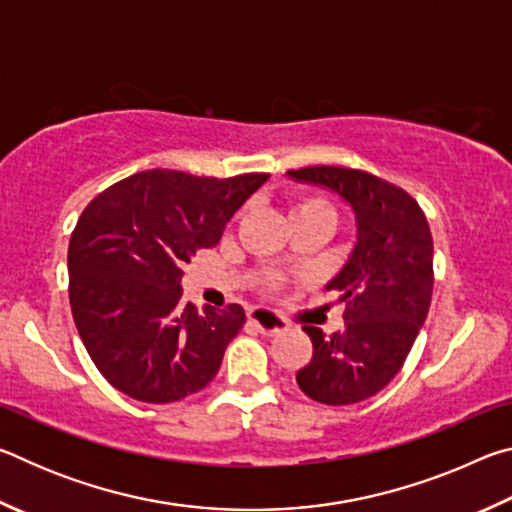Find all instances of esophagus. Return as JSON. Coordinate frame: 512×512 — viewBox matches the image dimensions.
<instances>
[{
  "instance_id": "1",
  "label": "esophagus",
  "mask_w": 512,
  "mask_h": 512,
  "mask_svg": "<svg viewBox=\"0 0 512 512\" xmlns=\"http://www.w3.org/2000/svg\"><path fill=\"white\" fill-rule=\"evenodd\" d=\"M248 320H250V323H253L264 336L280 334V332H284V329L289 327L287 320L280 318V316H275L273 311H266V309H253V311H250V314H248Z\"/></svg>"
}]
</instances>
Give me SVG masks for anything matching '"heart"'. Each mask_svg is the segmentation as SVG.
Listing matches in <instances>:
<instances>
[{"label": "heart", "mask_w": 512, "mask_h": 512, "mask_svg": "<svg viewBox=\"0 0 512 512\" xmlns=\"http://www.w3.org/2000/svg\"><path fill=\"white\" fill-rule=\"evenodd\" d=\"M298 216H323V219L334 221V207L325 196L302 194L296 198V201H293V207H291V219H298ZM277 284L280 282H277L275 277H271V280L266 282V287L275 289Z\"/></svg>", "instance_id": "obj_1"}]
</instances>
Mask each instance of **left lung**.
I'll list each match as a JSON object with an SVG mask.
<instances>
[{
    "mask_svg": "<svg viewBox=\"0 0 512 512\" xmlns=\"http://www.w3.org/2000/svg\"><path fill=\"white\" fill-rule=\"evenodd\" d=\"M291 178L323 185L352 205L357 246L327 284L345 307L341 332L302 325L314 354L298 370L300 391L327 406L357 404L391 381L429 314L433 239L411 194L368 171L348 167L291 169Z\"/></svg>",
    "mask_w": 512,
    "mask_h": 512,
    "instance_id": "8db88e82",
    "label": "left lung"
}]
</instances>
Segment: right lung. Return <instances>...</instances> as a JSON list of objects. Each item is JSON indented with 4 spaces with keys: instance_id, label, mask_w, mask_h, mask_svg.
Returning a JSON list of instances; mask_svg holds the SVG:
<instances>
[{
    "instance_id": "1",
    "label": "right lung",
    "mask_w": 512,
    "mask_h": 512,
    "mask_svg": "<svg viewBox=\"0 0 512 512\" xmlns=\"http://www.w3.org/2000/svg\"><path fill=\"white\" fill-rule=\"evenodd\" d=\"M268 173L232 178L151 169L94 196L69 239V305L110 386L149 404L178 402L214 379L246 323L241 305L183 302V266L221 232Z\"/></svg>"
}]
</instances>
